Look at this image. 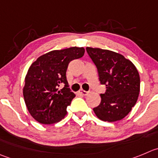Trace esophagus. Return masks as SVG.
Instances as JSON below:
<instances>
[{
    "label": "esophagus",
    "instance_id": "esophagus-1",
    "mask_svg": "<svg viewBox=\"0 0 158 158\" xmlns=\"http://www.w3.org/2000/svg\"><path fill=\"white\" fill-rule=\"evenodd\" d=\"M88 93H89V91H85V90H81V91H79V94H81V95H84V96L88 95Z\"/></svg>",
    "mask_w": 158,
    "mask_h": 158
}]
</instances>
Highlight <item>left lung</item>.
Listing matches in <instances>:
<instances>
[{
    "instance_id": "left-lung-1",
    "label": "left lung",
    "mask_w": 158,
    "mask_h": 158,
    "mask_svg": "<svg viewBox=\"0 0 158 158\" xmlns=\"http://www.w3.org/2000/svg\"><path fill=\"white\" fill-rule=\"evenodd\" d=\"M96 66L101 85L106 87L100 94L101 103L94 108L98 118L115 122L127 116L135 106L139 92V75L136 67L123 55L107 49L87 47Z\"/></svg>"
}]
</instances>
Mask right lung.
<instances>
[{
	"label": "right lung",
	"mask_w": 158,
	"mask_h": 158,
	"mask_svg": "<svg viewBox=\"0 0 158 158\" xmlns=\"http://www.w3.org/2000/svg\"><path fill=\"white\" fill-rule=\"evenodd\" d=\"M83 47L52 50L41 56L29 67L23 89L25 102L31 116L43 124L60 121L75 97L67 80L70 61L82 57ZM61 83L64 87L61 90Z\"/></svg>",
	"instance_id": "right-lung-1"
}]
</instances>
